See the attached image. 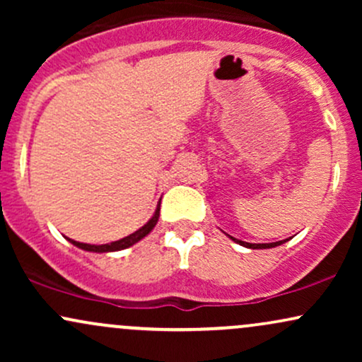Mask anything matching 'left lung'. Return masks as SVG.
<instances>
[{
  "instance_id": "left-lung-1",
  "label": "left lung",
  "mask_w": 362,
  "mask_h": 362,
  "mask_svg": "<svg viewBox=\"0 0 362 362\" xmlns=\"http://www.w3.org/2000/svg\"><path fill=\"white\" fill-rule=\"evenodd\" d=\"M231 240L236 243H240L242 247H247V248H253V250H257V248H274V247H279L286 242V240H281V242H274V243H247V242H242V240H236L233 236H230Z\"/></svg>"
}]
</instances>
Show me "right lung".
I'll list each match as a JSON object with an SVG mask.
<instances>
[{
    "label": "right lung",
    "instance_id": "obj_1",
    "mask_svg": "<svg viewBox=\"0 0 362 362\" xmlns=\"http://www.w3.org/2000/svg\"><path fill=\"white\" fill-rule=\"evenodd\" d=\"M158 218H160V204H158L155 214H153V218L149 219V221L144 224L143 228H139L138 231H134L132 235L126 236V238L122 240H117V242H112V243H107V245H90V243H80V242H74V240L68 238L69 242L73 245H76L78 248H81V250H86V252H97V253H105V252H117V250H124V248H129L132 247L134 243H138L139 240H143L144 236H146L149 231L153 230V228L156 226L158 223Z\"/></svg>",
    "mask_w": 362,
    "mask_h": 362
}]
</instances>
